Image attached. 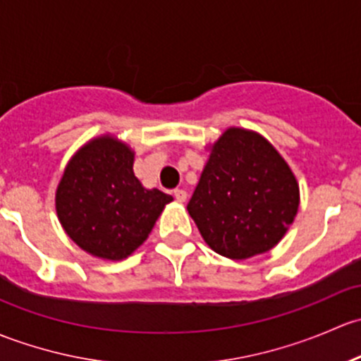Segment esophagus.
<instances>
[{"mask_svg": "<svg viewBox=\"0 0 361 361\" xmlns=\"http://www.w3.org/2000/svg\"><path fill=\"white\" fill-rule=\"evenodd\" d=\"M173 196H176L177 202L180 203H184L185 200H188V192H185L184 189H176V191H173Z\"/></svg>", "mask_w": 361, "mask_h": 361, "instance_id": "obj_1", "label": "esophagus"}]
</instances>
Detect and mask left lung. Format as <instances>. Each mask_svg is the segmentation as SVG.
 Instances as JSON below:
<instances>
[{
    "label": "left lung",
    "instance_id": "8db88e82",
    "mask_svg": "<svg viewBox=\"0 0 361 361\" xmlns=\"http://www.w3.org/2000/svg\"><path fill=\"white\" fill-rule=\"evenodd\" d=\"M299 208V185L264 137L229 128L212 147L188 212L208 247L224 257H254L287 233Z\"/></svg>",
    "mask_w": 361,
    "mask_h": 361
}]
</instances>
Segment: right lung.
I'll return each mask as SVG.
<instances>
[{
    "instance_id": "add662e5",
    "label": "right lung",
    "mask_w": 361,
    "mask_h": 361,
    "mask_svg": "<svg viewBox=\"0 0 361 361\" xmlns=\"http://www.w3.org/2000/svg\"><path fill=\"white\" fill-rule=\"evenodd\" d=\"M172 196L142 188L133 153L114 137L81 147L57 188L55 207L68 236L88 254L120 261L146 241Z\"/></svg>"
}]
</instances>
